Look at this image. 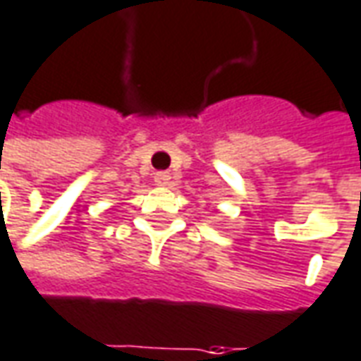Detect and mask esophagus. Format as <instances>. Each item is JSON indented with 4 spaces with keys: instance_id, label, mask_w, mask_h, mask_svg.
<instances>
[{
    "instance_id": "esophagus-1",
    "label": "esophagus",
    "mask_w": 361,
    "mask_h": 361,
    "mask_svg": "<svg viewBox=\"0 0 361 361\" xmlns=\"http://www.w3.org/2000/svg\"><path fill=\"white\" fill-rule=\"evenodd\" d=\"M170 180H171V176L168 173V171H158V173L154 176V183H156V185H160V188L168 185Z\"/></svg>"
}]
</instances>
